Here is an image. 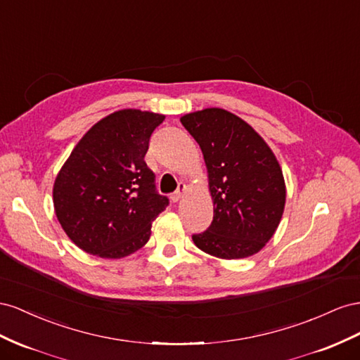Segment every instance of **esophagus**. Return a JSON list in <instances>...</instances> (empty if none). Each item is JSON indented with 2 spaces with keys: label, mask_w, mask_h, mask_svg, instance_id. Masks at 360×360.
<instances>
[{
  "label": "esophagus",
  "mask_w": 360,
  "mask_h": 360,
  "mask_svg": "<svg viewBox=\"0 0 360 360\" xmlns=\"http://www.w3.org/2000/svg\"><path fill=\"white\" fill-rule=\"evenodd\" d=\"M187 191V186L184 182H181L179 186H178V188H176V191H174L173 194H172V200L173 202H178L181 198H182V194Z\"/></svg>",
  "instance_id": "34e87169"
}]
</instances>
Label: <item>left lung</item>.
Listing matches in <instances>:
<instances>
[{
  "label": "left lung",
  "mask_w": 360,
  "mask_h": 360,
  "mask_svg": "<svg viewBox=\"0 0 360 360\" xmlns=\"http://www.w3.org/2000/svg\"><path fill=\"white\" fill-rule=\"evenodd\" d=\"M207 162L214 217L193 235L203 252L223 259L258 253L281 223L285 181L274 153L249 123L221 108L181 117Z\"/></svg>",
  "instance_id": "obj_1"
}]
</instances>
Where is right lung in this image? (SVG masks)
Listing matches in <instances>:
<instances>
[{
    "label": "right lung",
    "mask_w": 360,
    "mask_h": 360,
    "mask_svg": "<svg viewBox=\"0 0 360 360\" xmlns=\"http://www.w3.org/2000/svg\"><path fill=\"white\" fill-rule=\"evenodd\" d=\"M162 115L120 110L99 120L79 140L54 184V208L79 249L117 259L150 237V224L169 198L157 191L145 162Z\"/></svg>",
    "instance_id": "obj_1"
}]
</instances>
